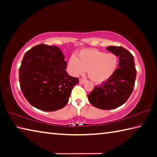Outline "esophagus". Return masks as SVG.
Listing matches in <instances>:
<instances>
[{
  "label": "esophagus",
  "instance_id": "esophagus-1",
  "mask_svg": "<svg viewBox=\"0 0 157 157\" xmlns=\"http://www.w3.org/2000/svg\"><path fill=\"white\" fill-rule=\"evenodd\" d=\"M85 81H85V80H84V79H82V78H80L79 79V82H80V83H84V82H85Z\"/></svg>",
  "mask_w": 157,
  "mask_h": 157
}]
</instances>
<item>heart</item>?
Returning <instances> with one entry per match:
<instances>
[{
  "instance_id": "b5f03b06",
  "label": "heart",
  "mask_w": 157,
  "mask_h": 157,
  "mask_svg": "<svg viewBox=\"0 0 157 157\" xmlns=\"http://www.w3.org/2000/svg\"><path fill=\"white\" fill-rule=\"evenodd\" d=\"M117 58L112 53L100 51L96 49L82 50L77 57H71L68 66L75 75H79L87 70L91 81L100 83L109 79L116 70Z\"/></svg>"
}]
</instances>
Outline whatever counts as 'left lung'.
<instances>
[{
    "mask_svg": "<svg viewBox=\"0 0 157 157\" xmlns=\"http://www.w3.org/2000/svg\"><path fill=\"white\" fill-rule=\"evenodd\" d=\"M106 50L119 57V67L107 81L94 87L87 95L91 105L104 110L124 104L133 91L137 75L133 55L128 50L113 46L107 47Z\"/></svg>",
    "mask_w": 157,
    "mask_h": 157,
    "instance_id": "obj_1",
    "label": "left lung"
}]
</instances>
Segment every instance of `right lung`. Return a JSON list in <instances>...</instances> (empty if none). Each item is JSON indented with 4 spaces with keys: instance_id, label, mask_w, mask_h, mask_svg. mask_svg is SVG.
<instances>
[{
    "instance_id": "1",
    "label": "right lung",
    "mask_w": 157,
    "mask_h": 157,
    "mask_svg": "<svg viewBox=\"0 0 157 157\" xmlns=\"http://www.w3.org/2000/svg\"><path fill=\"white\" fill-rule=\"evenodd\" d=\"M66 66L57 46L41 44L29 50L19 68L20 86L26 100L44 111L63 108L79 81L67 74Z\"/></svg>"
}]
</instances>
